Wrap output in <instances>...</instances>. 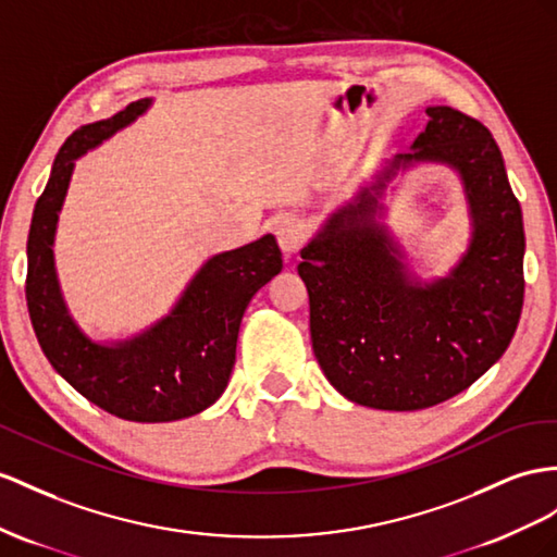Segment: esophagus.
Segmentation results:
<instances>
[{"instance_id":"34e87169","label":"esophagus","mask_w":557,"mask_h":557,"mask_svg":"<svg viewBox=\"0 0 557 557\" xmlns=\"http://www.w3.org/2000/svg\"><path fill=\"white\" fill-rule=\"evenodd\" d=\"M275 237H277L280 249L287 253V256H292V253H296L298 249L304 247L306 227H304V223L298 221V219L284 216V219H280L275 223Z\"/></svg>"}]
</instances>
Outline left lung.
Masks as SVG:
<instances>
[{"mask_svg": "<svg viewBox=\"0 0 557 557\" xmlns=\"http://www.w3.org/2000/svg\"><path fill=\"white\" fill-rule=\"evenodd\" d=\"M414 150L334 211L301 249L312 350L350 403L414 411L466 391L502 358L524 298V227L504 157L482 122L449 106L425 110ZM442 161L460 171L474 239L449 278L411 281L373 216L400 165Z\"/></svg>", "mask_w": 557, "mask_h": 557, "instance_id": "obj_1", "label": "left lung"}]
</instances>
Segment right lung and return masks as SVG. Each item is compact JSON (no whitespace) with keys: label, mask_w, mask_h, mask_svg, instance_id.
I'll return each instance as SVG.
<instances>
[{"label":"right lung","mask_w":557,"mask_h":557,"mask_svg":"<svg viewBox=\"0 0 557 557\" xmlns=\"http://www.w3.org/2000/svg\"><path fill=\"white\" fill-rule=\"evenodd\" d=\"M148 108L150 98L134 101L110 120L79 126L63 143L27 235L25 298L41 350L70 386L112 417L162 423L199 414L219 400L235 364L242 315L251 296L282 270V251L273 235H263L211 256L169 315L129 341L103 346L79 330L53 265L59 211L77 157Z\"/></svg>","instance_id":"add662e5"}]
</instances>
